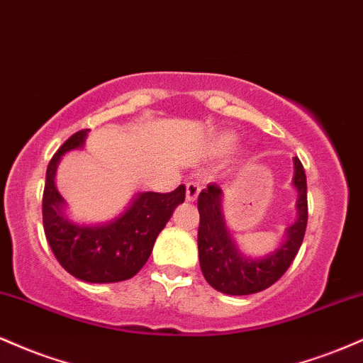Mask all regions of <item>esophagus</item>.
Returning a JSON list of instances; mask_svg holds the SVG:
<instances>
[{"instance_id": "esophagus-1", "label": "esophagus", "mask_w": 363, "mask_h": 363, "mask_svg": "<svg viewBox=\"0 0 363 363\" xmlns=\"http://www.w3.org/2000/svg\"><path fill=\"white\" fill-rule=\"evenodd\" d=\"M199 191H201V186H199V182H187L186 184V199L187 201H196L199 196Z\"/></svg>"}]
</instances>
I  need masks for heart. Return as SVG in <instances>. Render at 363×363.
<instances>
[{"label": "heart", "instance_id": "heart-1", "mask_svg": "<svg viewBox=\"0 0 363 363\" xmlns=\"http://www.w3.org/2000/svg\"><path fill=\"white\" fill-rule=\"evenodd\" d=\"M235 141L237 136L234 133H222V135L215 136L213 141H211V148H213L215 153H225L234 147Z\"/></svg>", "mask_w": 363, "mask_h": 363}]
</instances>
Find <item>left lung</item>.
<instances>
[{"label":"left lung","mask_w":363,"mask_h":363,"mask_svg":"<svg viewBox=\"0 0 363 363\" xmlns=\"http://www.w3.org/2000/svg\"><path fill=\"white\" fill-rule=\"evenodd\" d=\"M294 184L298 193L297 220L286 228L285 240L264 257H247L237 249L234 237L225 225L222 189L208 184L199 193L198 251L205 280L227 295H251L277 283L290 268L301 249L307 228V179L297 157L294 158Z\"/></svg>","instance_id":"8db88e82"}]
</instances>
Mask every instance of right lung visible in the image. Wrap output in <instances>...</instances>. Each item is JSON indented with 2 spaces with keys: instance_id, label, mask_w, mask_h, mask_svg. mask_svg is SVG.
<instances>
[{
  "instance_id": "right-lung-1",
  "label": "right lung",
  "mask_w": 363,
  "mask_h": 363,
  "mask_svg": "<svg viewBox=\"0 0 363 363\" xmlns=\"http://www.w3.org/2000/svg\"><path fill=\"white\" fill-rule=\"evenodd\" d=\"M89 129L74 133L54 153L45 172L43 222L45 239L60 264L74 278L89 283H116L135 277L148 261L158 234L184 203L186 187L172 193H138L118 218L102 225L74 223L65 215V199L54 177L61 157L83 148Z\"/></svg>"
}]
</instances>
